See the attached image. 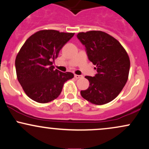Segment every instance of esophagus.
<instances>
[{
    "instance_id": "34e87169",
    "label": "esophagus",
    "mask_w": 149,
    "mask_h": 149,
    "mask_svg": "<svg viewBox=\"0 0 149 149\" xmlns=\"http://www.w3.org/2000/svg\"><path fill=\"white\" fill-rule=\"evenodd\" d=\"M74 77L76 78V79H79V78H83V76H81V75H76V74H75L74 75Z\"/></svg>"
}]
</instances>
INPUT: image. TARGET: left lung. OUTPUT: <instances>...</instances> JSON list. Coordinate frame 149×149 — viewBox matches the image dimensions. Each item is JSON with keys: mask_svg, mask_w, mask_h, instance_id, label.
<instances>
[{"mask_svg": "<svg viewBox=\"0 0 149 149\" xmlns=\"http://www.w3.org/2000/svg\"><path fill=\"white\" fill-rule=\"evenodd\" d=\"M77 37L85 45L89 60L97 73L85 76L90 85L81 90V96L90 103L102 105L113 100L125 85L129 76L130 61L119 41L105 32H80Z\"/></svg>", "mask_w": 149, "mask_h": 149, "instance_id": "obj_1", "label": "left lung"}]
</instances>
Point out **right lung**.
I'll list each match as a JSON object with an SVG mask.
<instances>
[{
	"instance_id": "right-lung-1",
	"label": "right lung",
	"mask_w": 149,
	"mask_h": 149,
	"mask_svg": "<svg viewBox=\"0 0 149 149\" xmlns=\"http://www.w3.org/2000/svg\"><path fill=\"white\" fill-rule=\"evenodd\" d=\"M73 36L74 33L41 30L22 45L15 59L17 77L32 100L44 104L55 100L65 82L73 78V73L61 72L52 66V61Z\"/></svg>"
}]
</instances>
